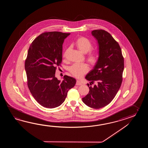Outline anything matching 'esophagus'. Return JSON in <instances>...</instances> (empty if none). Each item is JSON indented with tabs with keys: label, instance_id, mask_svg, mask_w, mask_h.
Returning a JSON list of instances; mask_svg holds the SVG:
<instances>
[{
	"label": "esophagus",
	"instance_id": "esophagus-1",
	"mask_svg": "<svg viewBox=\"0 0 148 148\" xmlns=\"http://www.w3.org/2000/svg\"><path fill=\"white\" fill-rule=\"evenodd\" d=\"M76 85H77V86H80V85H82V83L81 82H80L79 80H77V82H76Z\"/></svg>",
	"mask_w": 148,
	"mask_h": 148
}]
</instances>
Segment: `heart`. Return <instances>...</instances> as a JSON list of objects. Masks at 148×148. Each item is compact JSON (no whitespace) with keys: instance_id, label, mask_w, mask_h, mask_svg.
<instances>
[{"instance_id":"b5f03b06","label":"heart","mask_w":148,"mask_h":148,"mask_svg":"<svg viewBox=\"0 0 148 148\" xmlns=\"http://www.w3.org/2000/svg\"><path fill=\"white\" fill-rule=\"evenodd\" d=\"M75 45L77 48L82 53L84 54L87 53L88 52L92 50L93 48V45L90 40L84 36H81L78 38L75 42ZM67 49L64 53L63 54V57L66 56ZM86 60L92 66H95L98 63L99 59V54L97 51L90 52L86 56ZM89 71V66L86 63H82L80 64H75L69 68L70 73L76 78H80L82 77L85 74L88 73Z\"/></svg>"}]
</instances>
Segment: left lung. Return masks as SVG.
Segmentation results:
<instances>
[{"instance_id":"8db88e82","label":"left lung","mask_w":148,"mask_h":148,"mask_svg":"<svg viewBox=\"0 0 148 148\" xmlns=\"http://www.w3.org/2000/svg\"><path fill=\"white\" fill-rule=\"evenodd\" d=\"M91 34L98 41L99 59L86 79L91 82L90 85L95 82L96 85L91 87L87 84L89 93L82 100L89 107L99 109L110 104L120 89L123 80L124 58L118 42L108 32L96 29Z\"/></svg>"}]
</instances>
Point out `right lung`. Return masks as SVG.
<instances>
[{
	"instance_id": "1",
	"label": "right lung",
	"mask_w": 148,
	"mask_h": 148,
	"mask_svg": "<svg viewBox=\"0 0 148 148\" xmlns=\"http://www.w3.org/2000/svg\"><path fill=\"white\" fill-rule=\"evenodd\" d=\"M70 33L45 32L32 42L25 60L28 89L42 106L53 108L63 103L68 91L76 83L75 78L64 75L62 81L55 77L57 66L62 60V44Z\"/></svg>"
}]
</instances>
